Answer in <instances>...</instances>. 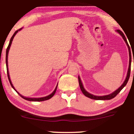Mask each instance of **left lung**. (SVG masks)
Returning a JSON list of instances; mask_svg holds the SVG:
<instances>
[{"mask_svg":"<svg viewBox=\"0 0 134 134\" xmlns=\"http://www.w3.org/2000/svg\"><path fill=\"white\" fill-rule=\"evenodd\" d=\"M116 31L118 32V33L120 34L121 36L122 37H123V38L124 39V40H125V43H126V45H127L128 48H129V57H130V60H129V69H128L127 76H126V79H125V81H124V82H123V83L122 84L121 86V87H119V88H118V89L116 90V91H114V92H112V94H108V95H106V96H97L92 95V94H90V93H88L87 91H85V88H84L83 86L82 83H81V80H80V76H78L79 85H80V88H81V92H83V94L85 96L88 97V98H91V99H96V100H108V99H112V98H114V97L118 95V94H119V92H120V91H121L122 89H123V88H124V87H125V85H126V83H127L128 81H129V78H130V69H131V61H132V58H131L130 48V47H129V43H128L127 40H126V37H125V35H124L123 32H122L121 31L119 30V29H118V30H117Z\"/></svg>","mask_w":134,"mask_h":134,"instance_id":"left-lung-1","label":"left lung"}]
</instances>
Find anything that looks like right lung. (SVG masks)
Instances as JSON below:
<instances>
[{
  "instance_id": "obj_1",
  "label": "right lung",
  "mask_w": 134,
  "mask_h": 134,
  "mask_svg": "<svg viewBox=\"0 0 134 134\" xmlns=\"http://www.w3.org/2000/svg\"><path fill=\"white\" fill-rule=\"evenodd\" d=\"M22 28H20V29H18L17 31H16L15 32V33L13 34V35L12 36V37L10 39V41H9V45H8V47H7V49H6V55H5V63H6V67H7V74H8V79H9V83H10L11 87H13V88L14 90H15V91H16V92L18 93V94H19V96H20L21 97H22V98H24V99H26V100L27 101H46V100H47V99H51V98H52V97L54 96V94H55L56 92V88H57V86L58 85H56V87L55 88V89H54V91H53V93H51V94H50V95L47 96H46V97H43V98H26V97H24L23 96L21 95L20 94H19V92H17V91L15 90V87H13V85L12 83H11V80H10V78H9V71H8V53H9V49H10V47H11V43H12V41L13 40L14 38V36H15V35H16V33H18V32L19 31H20L21 29H22Z\"/></svg>"
}]
</instances>
